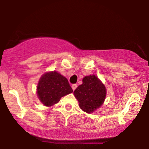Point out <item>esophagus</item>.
Segmentation results:
<instances>
[{
  "label": "esophagus",
  "mask_w": 149,
  "mask_h": 149,
  "mask_svg": "<svg viewBox=\"0 0 149 149\" xmlns=\"http://www.w3.org/2000/svg\"><path fill=\"white\" fill-rule=\"evenodd\" d=\"M71 88H72L73 90V91H74V90H76V88H77V85H76V84H73V85H71Z\"/></svg>",
  "instance_id": "esophagus-1"
}]
</instances>
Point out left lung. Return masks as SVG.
Returning a JSON list of instances; mask_svg holds the SVG:
<instances>
[{"mask_svg":"<svg viewBox=\"0 0 149 149\" xmlns=\"http://www.w3.org/2000/svg\"><path fill=\"white\" fill-rule=\"evenodd\" d=\"M79 102V107L84 112L92 113L104 104L107 89L98 77L90 75L83 78V83L73 92Z\"/></svg>","mask_w":149,"mask_h":149,"instance_id":"8db88e82","label":"left lung"}]
</instances>
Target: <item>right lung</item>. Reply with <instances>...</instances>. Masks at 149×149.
Returning a JSON list of instances; mask_svg holds the SVG:
<instances>
[{"instance_id":"right-lung-1","label":"right lung","mask_w":149,"mask_h":149,"mask_svg":"<svg viewBox=\"0 0 149 149\" xmlns=\"http://www.w3.org/2000/svg\"><path fill=\"white\" fill-rule=\"evenodd\" d=\"M73 92L67 78L57 71L44 73L37 85V95L45 107H51L59 102L62 97Z\"/></svg>"}]
</instances>
